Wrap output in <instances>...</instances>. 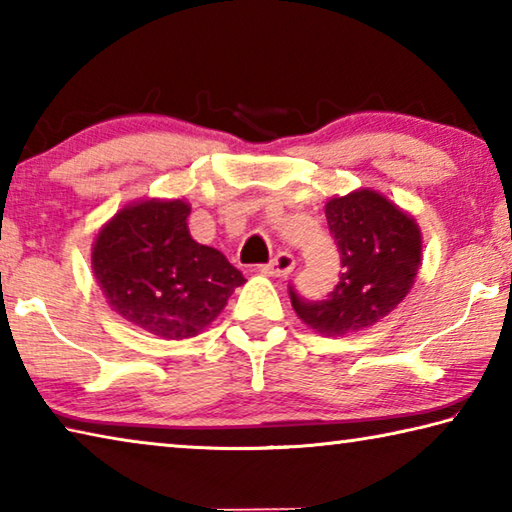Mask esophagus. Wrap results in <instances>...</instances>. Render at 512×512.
Listing matches in <instances>:
<instances>
[{
    "mask_svg": "<svg viewBox=\"0 0 512 512\" xmlns=\"http://www.w3.org/2000/svg\"><path fill=\"white\" fill-rule=\"evenodd\" d=\"M293 268H296V259L289 253H277L271 262L259 266V271L268 277H287L293 273Z\"/></svg>",
    "mask_w": 512,
    "mask_h": 512,
    "instance_id": "34e87169",
    "label": "esophagus"
}]
</instances>
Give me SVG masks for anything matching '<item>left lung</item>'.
Here are the masks:
<instances>
[{
    "label": "left lung",
    "mask_w": 512,
    "mask_h": 512,
    "mask_svg": "<svg viewBox=\"0 0 512 512\" xmlns=\"http://www.w3.org/2000/svg\"><path fill=\"white\" fill-rule=\"evenodd\" d=\"M329 232L339 246V284L325 300H307L289 287L302 323L325 336H343L379 323L413 287L422 237L411 214L386 196L357 189L327 201Z\"/></svg>",
    "instance_id": "8db88e82"
}]
</instances>
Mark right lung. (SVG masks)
<instances>
[{
	"label": "right lung",
	"instance_id": "obj_1",
	"mask_svg": "<svg viewBox=\"0 0 512 512\" xmlns=\"http://www.w3.org/2000/svg\"><path fill=\"white\" fill-rule=\"evenodd\" d=\"M185 201L126 205L103 225L92 271L108 305L160 339L201 334L244 284L219 250L189 235Z\"/></svg>",
	"mask_w": 512,
	"mask_h": 512
}]
</instances>
